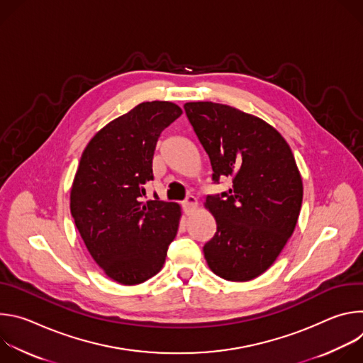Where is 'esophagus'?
Returning a JSON list of instances; mask_svg holds the SVG:
<instances>
[{"label": "esophagus", "instance_id": "esophagus-1", "mask_svg": "<svg viewBox=\"0 0 363 363\" xmlns=\"http://www.w3.org/2000/svg\"><path fill=\"white\" fill-rule=\"evenodd\" d=\"M172 189L175 191L177 188L175 186H172ZM184 203H186V205H189V206H196L198 205V201H196V198L191 194V192H188L186 191V194H185V198H184V201H182Z\"/></svg>", "mask_w": 363, "mask_h": 363}]
</instances>
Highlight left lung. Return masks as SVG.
<instances>
[{
    "mask_svg": "<svg viewBox=\"0 0 363 363\" xmlns=\"http://www.w3.org/2000/svg\"><path fill=\"white\" fill-rule=\"evenodd\" d=\"M182 111L143 101L100 129L86 146L70 191V211L93 260L112 280L140 284L158 274L178 233L181 206L146 196L161 132Z\"/></svg>",
    "mask_w": 363,
    "mask_h": 363,
    "instance_id": "1",
    "label": "left lung"
}]
</instances>
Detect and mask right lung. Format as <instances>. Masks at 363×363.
Wrapping results in <instances>:
<instances>
[{
	"label": "right lung",
	"instance_id": "right-lung-1",
	"mask_svg": "<svg viewBox=\"0 0 363 363\" xmlns=\"http://www.w3.org/2000/svg\"><path fill=\"white\" fill-rule=\"evenodd\" d=\"M208 153L213 181L231 186L213 198L217 231L203 245L221 279L248 281L279 257L298 220L303 182L284 138L269 123L213 101L184 106Z\"/></svg>",
	"mask_w": 363,
	"mask_h": 363
}]
</instances>
